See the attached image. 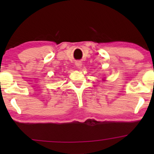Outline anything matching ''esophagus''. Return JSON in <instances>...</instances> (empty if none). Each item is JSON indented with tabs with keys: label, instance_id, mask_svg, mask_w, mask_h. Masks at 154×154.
<instances>
[{
	"label": "esophagus",
	"instance_id": "obj_1",
	"mask_svg": "<svg viewBox=\"0 0 154 154\" xmlns=\"http://www.w3.org/2000/svg\"><path fill=\"white\" fill-rule=\"evenodd\" d=\"M75 66H76L78 68H81V66H82V64L81 62H75Z\"/></svg>",
	"mask_w": 154,
	"mask_h": 154
}]
</instances>
